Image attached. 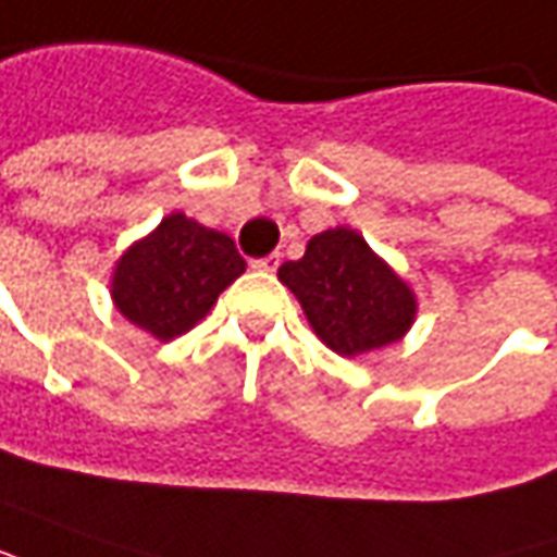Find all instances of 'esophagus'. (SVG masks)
<instances>
[{
  "label": "esophagus",
  "instance_id": "esophagus-1",
  "mask_svg": "<svg viewBox=\"0 0 557 557\" xmlns=\"http://www.w3.org/2000/svg\"><path fill=\"white\" fill-rule=\"evenodd\" d=\"M256 271H277L280 268V252H271V256H264V259H256L252 262Z\"/></svg>",
  "mask_w": 557,
  "mask_h": 557
}]
</instances>
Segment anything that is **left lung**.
Returning <instances> with one entry per match:
<instances>
[{
    "label": "left lung",
    "mask_w": 557,
    "mask_h": 557,
    "mask_svg": "<svg viewBox=\"0 0 557 557\" xmlns=\"http://www.w3.org/2000/svg\"><path fill=\"white\" fill-rule=\"evenodd\" d=\"M317 338L342 357H359L406 335L418 298L354 228L313 234L298 262L280 264Z\"/></svg>",
    "instance_id": "obj_1"
}]
</instances>
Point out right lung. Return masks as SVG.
Listing matches in <instances>:
<instances>
[{
  "label": "right lung",
  "instance_id": "1",
  "mask_svg": "<svg viewBox=\"0 0 557 557\" xmlns=\"http://www.w3.org/2000/svg\"><path fill=\"white\" fill-rule=\"evenodd\" d=\"M247 271L228 234L170 213L115 264L112 301L158 342L183 335L210 313L219 293Z\"/></svg>",
  "mask_w": 557,
  "mask_h": 557
}]
</instances>
